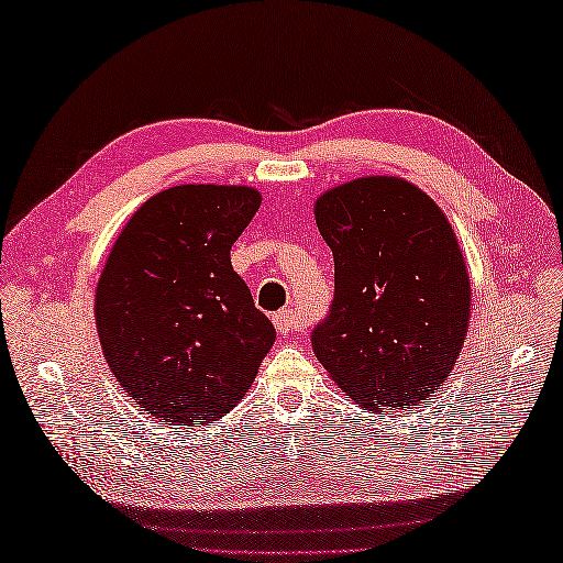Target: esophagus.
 <instances>
[{
	"label": "esophagus",
	"mask_w": 563,
	"mask_h": 563,
	"mask_svg": "<svg viewBox=\"0 0 563 563\" xmlns=\"http://www.w3.org/2000/svg\"><path fill=\"white\" fill-rule=\"evenodd\" d=\"M273 324L283 336H290L292 331H297V319L292 314V309H280L278 314H273Z\"/></svg>",
	"instance_id": "esophagus-1"
}]
</instances>
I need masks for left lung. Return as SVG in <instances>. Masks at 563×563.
<instances>
[{"mask_svg": "<svg viewBox=\"0 0 563 563\" xmlns=\"http://www.w3.org/2000/svg\"><path fill=\"white\" fill-rule=\"evenodd\" d=\"M314 220L336 295L312 349L367 411L418 406L450 377L470 331L472 285L445 212L399 176L324 190Z\"/></svg>", "mask_w": 563, "mask_h": 563, "instance_id": "left-lung-1", "label": "left lung"}]
</instances>
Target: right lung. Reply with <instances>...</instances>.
Segmentation results:
<instances>
[{
  "label": "right lung",
  "instance_id": "obj_1",
  "mask_svg": "<svg viewBox=\"0 0 563 563\" xmlns=\"http://www.w3.org/2000/svg\"><path fill=\"white\" fill-rule=\"evenodd\" d=\"M258 208L251 186H172L142 202L106 258L93 295L103 357L162 423L230 413L271 351L275 329L230 258Z\"/></svg>",
  "mask_w": 563,
  "mask_h": 563
}]
</instances>
